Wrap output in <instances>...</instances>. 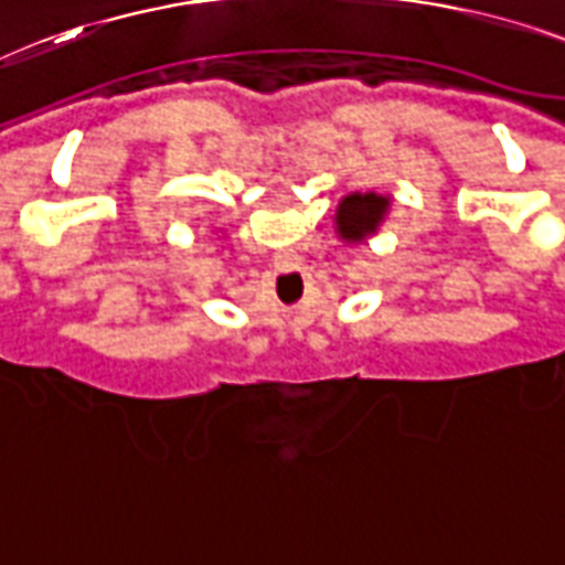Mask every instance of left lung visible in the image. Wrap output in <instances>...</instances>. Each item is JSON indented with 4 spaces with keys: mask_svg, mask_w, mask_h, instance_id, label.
I'll use <instances>...</instances> for the list:
<instances>
[{
    "mask_svg": "<svg viewBox=\"0 0 565 565\" xmlns=\"http://www.w3.org/2000/svg\"><path fill=\"white\" fill-rule=\"evenodd\" d=\"M387 210V198L382 195H350L338 206V231L343 239H364L379 227Z\"/></svg>",
    "mask_w": 565,
    "mask_h": 565,
    "instance_id": "1",
    "label": "left lung"
}]
</instances>
